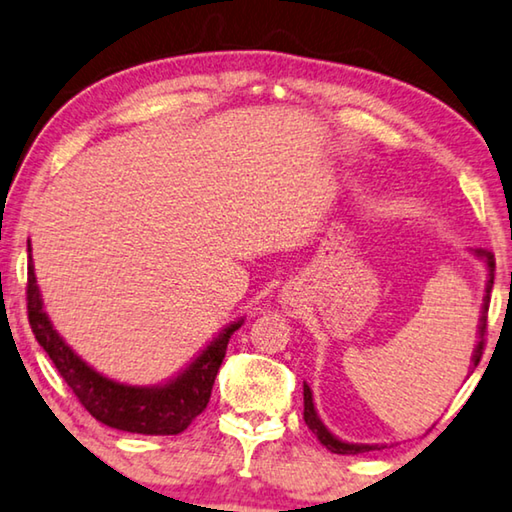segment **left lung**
I'll use <instances>...</instances> for the list:
<instances>
[{"label": "left lung", "instance_id": "8db88e82", "mask_svg": "<svg viewBox=\"0 0 512 512\" xmlns=\"http://www.w3.org/2000/svg\"><path fill=\"white\" fill-rule=\"evenodd\" d=\"M474 254L478 258H483V263L487 265V283H485V297H483V311H481V322H478V343L474 350V366H478V361L483 357V345H485V332H487V306H490V293H492V283H494V254L487 249H476ZM304 421L309 430L320 439L322 446H327L332 453H341V455H357V453H366V451H375L377 444H350V442H341V439L334 437L332 432L325 428V423L320 421V416L316 412V405H313V393L309 389V384L304 382Z\"/></svg>", "mask_w": 512, "mask_h": 512}]
</instances>
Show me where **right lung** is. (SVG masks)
I'll return each mask as SVG.
<instances>
[{
	"label": "right lung",
	"instance_id": "right-lung-1",
	"mask_svg": "<svg viewBox=\"0 0 512 512\" xmlns=\"http://www.w3.org/2000/svg\"><path fill=\"white\" fill-rule=\"evenodd\" d=\"M27 251V311L31 332L93 419L109 428L137 432V435H178L206 410L212 384L226 355V345L235 329L242 327V318L222 329V334L210 341L208 348L174 380L157 387H130L93 371L52 327L43 309V297L31 263V242H27Z\"/></svg>",
	"mask_w": 512,
	"mask_h": 512
}]
</instances>
